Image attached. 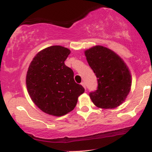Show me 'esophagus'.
Instances as JSON below:
<instances>
[{
	"instance_id": "1",
	"label": "esophagus",
	"mask_w": 152,
	"mask_h": 152,
	"mask_svg": "<svg viewBox=\"0 0 152 152\" xmlns=\"http://www.w3.org/2000/svg\"><path fill=\"white\" fill-rule=\"evenodd\" d=\"M81 86H83V88H84L85 89H86V84H85L84 82H82V83H81Z\"/></svg>"
}]
</instances>
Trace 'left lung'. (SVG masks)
I'll list each match as a JSON object with an SVG mask.
<instances>
[{
  "instance_id": "left-lung-1",
  "label": "left lung",
  "mask_w": 152,
  "mask_h": 152,
  "mask_svg": "<svg viewBox=\"0 0 152 152\" xmlns=\"http://www.w3.org/2000/svg\"><path fill=\"white\" fill-rule=\"evenodd\" d=\"M88 65L98 78V89L89 94L98 108L114 109L125 102L132 78L129 69L117 53L103 46L84 50Z\"/></svg>"
}]
</instances>
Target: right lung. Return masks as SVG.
Masks as SVG:
<instances>
[{
  "instance_id": "1",
  "label": "right lung",
  "mask_w": 152,
  "mask_h": 152,
  "mask_svg": "<svg viewBox=\"0 0 152 152\" xmlns=\"http://www.w3.org/2000/svg\"><path fill=\"white\" fill-rule=\"evenodd\" d=\"M70 53L61 46L47 47L35 56L28 69V93L35 105L47 114H68L84 92L83 87L74 81L73 71L64 64Z\"/></svg>"
}]
</instances>
